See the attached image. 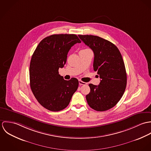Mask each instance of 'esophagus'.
I'll use <instances>...</instances> for the list:
<instances>
[{"mask_svg": "<svg viewBox=\"0 0 151 151\" xmlns=\"http://www.w3.org/2000/svg\"><path fill=\"white\" fill-rule=\"evenodd\" d=\"M78 82H79V84H80V85H83V86H86V83L83 82V81H82L81 80H79Z\"/></svg>", "mask_w": 151, "mask_h": 151, "instance_id": "1", "label": "esophagus"}]
</instances>
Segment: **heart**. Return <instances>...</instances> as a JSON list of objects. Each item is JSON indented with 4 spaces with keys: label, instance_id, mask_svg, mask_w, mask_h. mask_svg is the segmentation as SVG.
Masks as SVG:
<instances>
[{
    "label": "heart",
    "instance_id": "obj_1",
    "mask_svg": "<svg viewBox=\"0 0 151 151\" xmlns=\"http://www.w3.org/2000/svg\"><path fill=\"white\" fill-rule=\"evenodd\" d=\"M88 50V49H83V50Z\"/></svg>",
    "mask_w": 151,
    "mask_h": 151
}]
</instances>
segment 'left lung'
<instances>
[{
	"mask_svg": "<svg viewBox=\"0 0 151 151\" xmlns=\"http://www.w3.org/2000/svg\"><path fill=\"white\" fill-rule=\"evenodd\" d=\"M81 40L93 52V67L101 79L98 86L89 84L86 95L89 106L99 111L114 107L123 95L127 74L122 56L116 46L98 36L78 35Z\"/></svg>",
	"mask_w": 151,
	"mask_h": 151,
	"instance_id": "8db88e82",
	"label": "left lung"
}]
</instances>
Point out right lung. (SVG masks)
Returning <instances> with one entry per match:
<instances>
[{"label":"right lung","mask_w":151,"mask_h":151,"mask_svg":"<svg viewBox=\"0 0 151 151\" xmlns=\"http://www.w3.org/2000/svg\"><path fill=\"white\" fill-rule=\"evenodd\" d=\"M81 41L75 34H54L43 39L35 50L29 65L32 92L46 109L58 111L66 108L78 86V80H65L59 74L71 47Z\"/></svg>","instance_id":"right-lung-1"}]
</instances>
